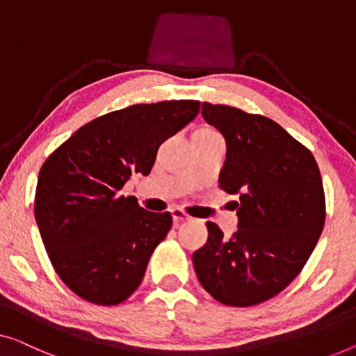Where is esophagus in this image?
I'll list each match as a JSON object with an SVG mask.
<instances>
[{"mask_svg":"<svg viewBox=\"0 0 356 356\" xmlns=\"http://www.w3.org/2000/svg\"><path fill=\"white\" fill-rule=\"evenodd\" d=\"M172 216H173L175 223H181V221H189L191 220V216L188 213H184L181 209H173Z\"/></svg>","mask_w":356,"mask_h":356,"instance_id":"esophagus-1","label":"esophagus"}]
</instances>
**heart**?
Returning a JSON list of instances; mask_svg holds the SVG:
<instances>
[{"label":"heart","instance_id":"b5f03b06","mask_svg":"<svg viewBox=\"0 0 356 356\" xmlns=\"http://www.w3.org/2000/svg\"><path fill=\"white\" fill-rule=\"evenodd\" d=\"M202 131H210V130H202Z\"/></svg>","mask_w":356,"mask_h":356}]
</instances>
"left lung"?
<instances>
[{
	"mask_svg": "<svg viewBox=\"0 0 356 356\" xmlns=\"http://www.w3.org/2000/svg\"><path fill=\"white\" fill-rule=\"evenodd\" d=\"M202 117L225 138L218 183L239 202L231 238L207 223L209 239L193 254L195 275L225 305H257L286 289L315 249L326 218L321 173L313 154L271 118L210 102Z\"/></svg>",
	"mask_w": 356,
	"mask_h": 356,
	"instance_id": "left-lung-1",
	"label": "left lung"
}]
</instances>
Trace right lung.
Segmentation results:
<instances>
[{
	"label": "right lung",
	"mask_w": 356,
	"mask_h": 356,
	"mask_svg": "<svg viewBox=\"0 0 356 356\" xmlns=\"http://www.w3.org/2000/svg\"><path fill=\"white\" fill-rule=\"evenodd\" d=\"M199 101L136 104L79 128L46 159L35 194L44 249L69 289L97 305H117L141 284L172 215L122 195L146 175L161 144L199 114Z\"/></svg>",
	"instance_id": "obj_1"
}]
</instances>
